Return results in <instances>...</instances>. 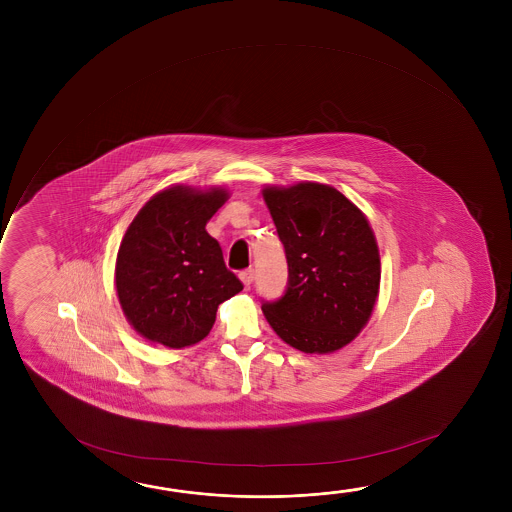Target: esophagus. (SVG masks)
<instances>
[{"label": "esophagus", "mask_w": 512, "mask_h": 512, "mask_svg": "<svg viewBox=\"0 0 512 512\" xmlns=\"http://www.w3.org/2000/svg\"><path fill=\"white\" fill-rule=\"evenodd\" d=\"M239 278H241V282H243L246 287H250L253 282V278H255V271L252 268L244 269L239 273Z\"/></svg>", "instance_id": "obj_1"}]
</instances>
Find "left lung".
Listing matches in <instances>:
<instances>
[{"label": "left lung", "mask_w": 512, "mask_h": 512, "mask_svg": "<svg viewBox=\"0 0 512 512\" xmlns=\"http://www.w3.org/2000/svg\"><path fill=\"white\" fill-rule=\"evenodd\" d=\"M284 244L289 284L262 312L284 343L334 353L366 327L380 289V253L368 218L332 185L262 189Z\"/></svg>", "instance_id": "1"}]
</instances>
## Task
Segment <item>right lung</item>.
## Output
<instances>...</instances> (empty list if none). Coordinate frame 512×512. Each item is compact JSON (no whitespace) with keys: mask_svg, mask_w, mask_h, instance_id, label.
Here are the masks:
<instances>
[{"mask_svg":"<svg viewBox=\"0 0 512 512\" xmlns=\"http://www.w3.org/2000/svg\"><path fill=\"white\" fill-rule=\"evenodd\" d=\"M223 187L171 185L153 194L123 235L116 293L126 321L150 343L180 350L209 336L221 303L243 291L205 230Z\"/></svg>","mask_w":512,"mask_h":512,"instance_id":"add662e5","label":"right lung"}]
</instances>
